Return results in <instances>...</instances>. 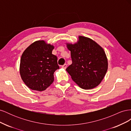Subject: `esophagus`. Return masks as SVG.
<instances>
[{
    "instance_id": "34e87169",
    "label": "esophagus",
    "mask_w": 131,
    "mask_h": 131,
    "mask_svg": "<svg viewBox=\"0 0 131 131\" xmlns=\"http://www.w3.org/2000/svg\"><path fill=\"white\" fill-rule=\"evenodd\" d=\"M67 67V64H64V65L62 66V68H64V69H66Z\"/></svg>"
}]
</instances>
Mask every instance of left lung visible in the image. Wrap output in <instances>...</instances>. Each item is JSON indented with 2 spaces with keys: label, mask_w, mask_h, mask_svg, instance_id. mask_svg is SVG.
I'll return each instance as SVG.
<instances>
[{
  "label": "left lung",
  "mask_w": 131,
  "mask_h": 131,
  "mask_svg": "<svg viewBox=\"0 0 131 131\" xmlns=\"http://www.w3.org/2000/svg\"><path fill=\"white\" fill-rule=\"evenodd\" d=\"M75 44H67L72 64L66 69L73 80L81 88L92 89L100 84L108 69L104 50L92 39L79 36Z\"/></svg>",
  "instance_id": "1"
}]
</instances>
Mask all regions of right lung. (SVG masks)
<instances>
[{
	"mask_svg": "<svg viewBox=\"0 0 131 131\" xmlns=\"http://www.w3.org/2000/svg\"><path fill=\"white\" fill-rule=\"evenodd\" d=\"M53 49V46L39 40L23 52L19 72L22 80L29 89L42 91L53 82V74L59 68L57 57L52 53Z\"/></svg>",
	"mask_w": 131,
	"mask_h": 131,
	"instance_id": "add662e5",
	"label": "right lung"
}]
</instances>
